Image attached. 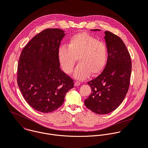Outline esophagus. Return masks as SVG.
<instances>
[{"label":"esophagus","mask_w":148,"mask_h":148,"mask_svg":"<svg viewBox=\"0 0 148 148\" xmlns=\"http://www.w3.org/2000/svg\"><path fill=\"white\" fill-rule=\"evenodd\" d=\"M80 84V83L79 82H75V86H79Z\"/></svg>","instance_id":"1"}]
</instances>
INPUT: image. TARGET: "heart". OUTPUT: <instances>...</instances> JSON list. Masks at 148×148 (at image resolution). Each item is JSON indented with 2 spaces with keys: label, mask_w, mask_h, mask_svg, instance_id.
Listing matches in <instances>:
<instances>
[{
  "label": "heart",
  "mask_w": 148,
  "mask_h": 148,
  "mask_svg": "<svg viewBox=\"0 0 148 148\" xmlns=\"http://www.w3.org/2000/svg\"><path fill=\"white\" fill-rule=\"evenodd\" d=\"M68 48L62 46L57 52L58 62L63 71L70 74L73 69L76 59L79 64L75 70L73 76L78 80H84L90 73L98 75L106 65L108 49L102 41L86 33L73 36Z\"/></svg>",
  "instance_id": "1"
}]
</instances>
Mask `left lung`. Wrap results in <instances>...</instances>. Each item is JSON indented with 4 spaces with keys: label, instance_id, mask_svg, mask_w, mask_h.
I'll return each instance as SVG.
<instances>
[{
    "label": "left lung",
    "instance_id": "8db88e82",
    "mask_svg": "<svg viewBox=\"0 0 148 148\" xmlns=\"http://www.w3.org/2000/svg\"><path fill=\"white\" fill-rule=\"evenodd\" d=\"M104 34L107 63L101 73L87 83L91 94L84 100L86 106L98 114H108L122 103L129 90L132 72L130 55L122 39L108 31Z\"/></svg>",
    "mask_w": 148,
    "mask_h": 148
}]
</instances>
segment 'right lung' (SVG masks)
Listing matches in <instances>:
<instances>
[{"mask_svg": "<svg viewBox=\"0 0 148 148\" xmlns=\"http://www.w3.org/2000/svg\"><path fill=\"white\" fill-rule=\"evenodd\" d=\"M65 36L60 29H47L23 49L18 64L17 83L23 97L34 110L52 112L64 103L73 80L62 71L57 52Z\"/></svg>", "mask_w": 148, "mask_h": 148, "instance_id": "add662e5", "label": "right lung"}]
</instances>
